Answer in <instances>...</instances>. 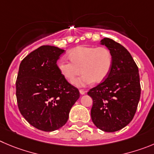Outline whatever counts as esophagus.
<instances>
[{
    "instance_id": "1",
    "label": "esophagus",
    "mask_w": 154,
    "mask_h": 154,
    "mask_svg": "<svg viewBox=\"0 0 154 154\" xmlns=\"http://www.w3.org/2000/svg\"><path fill=\"white\" fill-rule=\"evenodd\" d=\"M86 93H87V92H86L85 90H80V94H81V95H84Z\"/></svg>"
}]
</instances>
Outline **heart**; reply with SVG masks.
<instances>
[{"label":"heart","instance_id":"1","mask_svg":"<svg viewBox=\"0 0 154 154\" xmlns=\"http://www.w3.org/2000/svg\"><path fill=\"white\" fill-rule=\"evenodd\" d=\"M70 61L62 57L57 62L61 74L73 82L81 72L84 74L74 84L78 87H85L93 82L101 83L106 77L112 66V55L106 47L81 45L69 53Z\"/></svg>","mask_w":154,"mask_h":154}]
</instances>
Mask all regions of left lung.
I'll return each instance as SVG.
<instances>
[{
	"label": "left lung",
	"mask_w": 154,
	"mask_h": 154,
	"mask_svg": "<svg viewBox=\"0 0 154 154\" xmlns=\"http://www.w3.org/2000/svg\"><path fill=\"white\" fill-rule=\"evenodd\" d=\"M100 44L109 49L112 66L104 81L87 94L93 99L91 119L99 129L106 132L121 130L129 124L140 97L138 67L129 51L119 43L104 38Z\"/></svg>",
	"instance_id": "obj_1"
}]
</instances>
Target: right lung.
I'll use <instances>...</instances> for the list:
<instances>
[{
  "mask_svg": "<svg viewBox=\"0 0 154 154\" xmlns=\"http://www.w3.org/2000/svg\"><path fill=\"white\" fill-rule=\"evenodd\" d=\"M64 49L42 45L21 61L16 82L17 104L31 125L44 131L59 129L80 97L79 90L61 74L57 61Z\"/></svg>",
  "mask_w": 154,
  "mask_h": 154,
  "instance_id": "right-lung-1",
  "label": "right lung"
}]
</instances>
